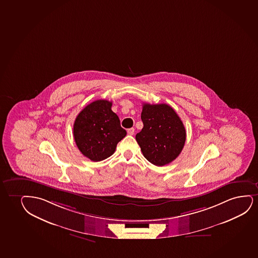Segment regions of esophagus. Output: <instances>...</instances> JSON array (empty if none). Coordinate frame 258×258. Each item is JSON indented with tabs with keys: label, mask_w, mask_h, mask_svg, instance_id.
Returning <instances> with one entry per match:
<instances>
[{
	"label": "esophagus",
	"mask_w": 258,
	"mask_h": 258,
	"mask_svg": "<svg viewBox=\"0 0 258 258\" xmlns=\"http://www.w3.org/2000/svg\"><path fill=\"white\" fill-rule=\"evenodd\" d=\"M134 131H135L134 128H130V129H128L127 130V134H129V135H134Z\"/></svg>",
	"instance_id": "esophagus-1"
}]
</instances>
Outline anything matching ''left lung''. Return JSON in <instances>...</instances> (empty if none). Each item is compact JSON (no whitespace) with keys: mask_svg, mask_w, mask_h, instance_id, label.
Here are the masks:
<instances>
[{"mask_svg":"<svg viewBox=\"0 0 258 258\" xmlns=\"http://www.w3.org/2000/svg\"><path fill=\"white\" fill-rule=\"evenodd\" d=\"M144 126L136 141L144 157L155 166L171 163L181 153L186 130L175 111L166 104L145 103L141 112Z\"/></svg>","mask_w":258,"mask_h":258,"instance_id":"obj_1","label":"left lung"}]
</instances>
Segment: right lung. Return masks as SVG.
<instances>
[{
	"instance_id": "add662e5",
	"label": "right lung",
	"mask_w": 258,
	"mask_h": 258,
	"mask_svg": "<svg viewBox=\"0 0 258 258\" xmlns=\"http://www.w3.org/2000/svg\"><path fill=\"white\" fill-rule=\"evenodd\" d=\"M111 105L108 100H96L76 117L73 125L76 145L92 161H101L112 155L117 144L126 135L117 115L111 111Z\"/></svg>"
}]
</instances>
